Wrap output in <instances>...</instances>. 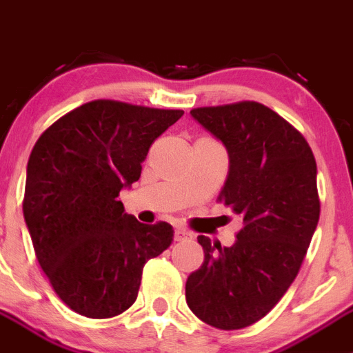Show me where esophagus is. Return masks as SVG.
<instances>
[{"instance_id": "obj_1", "label": "esophagus", "mask_w": 353, "mask_h": 353, "mask_svg": "<svg viewBox=\"0 0 353 353\" xmlns=\"http://www.w3.org/2000/svg\"><path fill=\"white\" fill-rule=\"evenodd\" d=\"M190 238H193V234H191L190 231H186V229L176 228V231H174V239H176V241H184V239Z\"/></svg>"}]
</instances>
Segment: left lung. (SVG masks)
Wrapping results in <instances>:
<instances>
[{
  "label": "left lung",
  "mask_w": 353,
  "mask_h": 353,
  "mask_svg": "<svg viewBox=\"0 0 353 353\" xmlns=\"http://www.w3.org/2000/svg\"><path fill=\"white\" fill-rule=\"evenodd\" d=\"M190 115L228 152L219 201L243 228L224 248L198 236L205 260L188 278L186 302L203 323L241 330L262 319L299 274L319 222L316 159L293 125L255 101Z\"/></svg>",
  "instance_id": "obj_1"
}]
</instances>
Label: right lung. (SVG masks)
I'll return each mask as SVG.
<instances>
[{
	"label": "right lung",
	"mask_w": 353,
	"mask_h": 353,
	"mask_svg": "<svg viewBox=\"0 0 353 353\" xmlns=\"http://www.w3.org/2000/svg\"><path fill=\"white\" fill-rule=\"evenodd\" d=\"M183 114L90 101L34 145L23 219L41 269L74 312L107 319L128 310L145 263L172 243V225L141 224L117 198L139 179L152 143Z\"/></svg>",
	"instance_id": "add662e5"
}]
</instances>
